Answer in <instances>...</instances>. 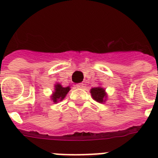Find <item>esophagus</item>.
<instances>
[{
	"instance_id": "esophagus-1",
	"label": "esophagus",
	"mask_w": 158,
	"mask_h": 158,
	"mask_svg": "<svg viewBox=\"0 0 158 158\" xmlns=\"http://www.w3.org/2000/svg\"><path fill=\"white\" fill-rule=\"evenodd\" d=\"M76 87H77L78 88H83V83H77V84H76Z\"/></svg>"
}]
</instances>
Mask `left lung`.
<instances>
[{
  "instance_id": "obj_1",
  "label": "left lung",
  "mask_w": 158,
  "mask_h": 158,
  "mask_svg": "<svg viewBox=\"0 0 158 158\" xmlns=\"http://www.w3.org/2000/svg\"><path fill=\"white\" fill-rule=\"evenodd\" d=\"M90 93L92 98L98 102H104V98H106L105 90L102 87H95L90 90Z\"/></svg>"
}]
</instances>
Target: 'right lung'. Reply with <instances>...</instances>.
Returning a JSON list of instances; mask_svg holds the SVG:
<instances>
[{"label": "right lung", "instance_id": "add662e5", "mask_svg": "<svg viewBox=\"0 0 158 158\" xmlns=\"http://www.w3.org/2000/svg\"><path fill=\"white\" fill-rule=\"evenodd\" d=\"M55 92L54 94H53V95L52 96V100L53 102H57L60 100V101H61V100L64 99V98H65L66 94H68V92L70 90V87H63L60 84H59V83H57V84L55 86Z\"/></svg>", "mask_w": 158, "mask_h": 158}]
</instances>
